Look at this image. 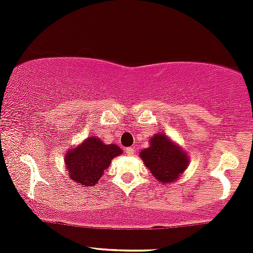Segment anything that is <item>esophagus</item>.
Listing matches in <instances>:
<instances>
[{"mask_svg":"<svg viewBox=\"0 0 253 253\" xmlns=\"http://www.w3.org/2000/svg\"><path fill=\"white\" fill-rule=\"evenodd\" d=\"M134 152H135V150L133 149V148H127L126 149V154L128 155V156H132V155L134 154Z\"/></svg>","mask_w":253,"mask_h":253,"instance_id":"34e87169","label":"esophagus"}]
</instances>
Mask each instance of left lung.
Segmentation results:
<instances>
[{
  "label": "left lung",
  "instance_id": "8db88e82",
  "mask_svg": "<svg viewBox=\"0 0 253 253\" xmlns=\"http://www.w3.org/2000/svg\"><path fill=\"white\" fill-rule=\"evenodd\" d=\"M139 156L152 175L162 184L176 181L188 165V156L184 150L161 133L151 138L150 146L141 150Z\"/></svg>",
  "mask_w": 253,
  "mask_h": 253
}]
</instances>
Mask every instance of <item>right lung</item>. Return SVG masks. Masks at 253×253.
<instances>
[{"label":"right lung","instance_id":"add662e5","mask_svg":"<svg viewBox=\"0 0 253 253\" xmlns=\"http://www.w3.org/2000/svg\"><path fill=\"white\" fill-rule=\"evenodd\" d=\"M122 150L114 144H104L99 138L88 137L77 148L68 150L65 165L69 177L84 186H93L102 179V174L109 167L114 157Z\"/></svg>","mask_w":253,"mask_h":253}]
</instances>
